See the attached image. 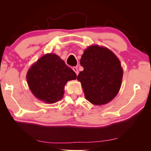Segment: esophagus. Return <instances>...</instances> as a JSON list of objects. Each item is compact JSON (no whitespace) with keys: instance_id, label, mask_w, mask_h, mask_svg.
<instances>
[{"instance_id":"34e87169","label":"esophagus","mask_w":151,"mask_h":151,"mask_svg":"<svg viewBox=\"0 0 151 151\" xmlns=\"http://www.w3.org/2000/svg\"><path fill=\"white\" fill-rule=\"evenodd\" d=\"M73 70L74 71V72H75V73H76V75H78V67H73Z\"/></svg>"}]
</instances>
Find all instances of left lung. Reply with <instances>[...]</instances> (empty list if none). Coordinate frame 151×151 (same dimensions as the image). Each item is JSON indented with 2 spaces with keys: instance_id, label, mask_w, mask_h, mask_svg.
Returning a JSON list of instances; mask_svg holds the SVG:
<instances>
[{
  "instance_id": "left-lung-1",
  "label": "left lung",
  "mask_w": 151,
  "mask_h": 151,
  "mask_svg": "<svg viewBox=\"0 0 151 151\" xmlns=\"http://www.w3.org/2000/svg\"><path fill=\"white\" fill-rule=\"evenodd\" d=\"M80 65L84 70L77 79L81 82L86 100L95 105H102L117 96L123 71L112 51L98 45L91 46L82 55Z\"/></svg>"
}]
</instances>
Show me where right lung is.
<instances>
[{"label": "right lung", "instance_id": "right-lung-1", "mask_svg": "<svg viewBox=\"0 0 151 151\" xmlns=\"http://www.w3.org/2000/svg\"><path fill=\"white\" fill-rule=\"evenodd\" d=\"M76 74L58 55L48 53L40 58L27 74V80L33 94L46 103L61 100L64 87L69 80L76 79Z\"/></svg>", "mask_w": 151, "mask_h": 151}]
</instances>
